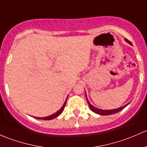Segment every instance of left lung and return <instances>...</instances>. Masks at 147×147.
<instances>
[{
    "label": "left lung",
    "instance_id": "left-lung-1",
    "mask_svg": "<svg viewBox=\"0 0 147 147\" xmlns=\"http://www.w3.org/2000/svg\"><path fill=\"white\" fill-rule=\"evenodd\" d=\"M126 42H127L128 43H129L130 45H131V42H129V40H127V39H126ZM86 98H87V97H86ZM87 101H88V105H89V107L90 108V110H92L93 112H94L95 113H97V114H99V115H113V114H115V113H118V112L121 111L122 110H123L124 108H125V107L127 106V105H129V103L127 104V105H125V106H122L121 107H119V108H117V109H114V110H100V109H98V108H96V107H95L94 106H93V105H91V104L89 102V101L87 99Z\"/></svg>",
    "mask_w": 147,
    "mask_h": 147
}]
</instances>
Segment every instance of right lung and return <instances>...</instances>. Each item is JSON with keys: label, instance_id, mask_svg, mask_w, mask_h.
Instances as JSON below:
<instances>
[{"label": "right lung", "instance_id": "1", "mask_svg": "<svg viewBox=\"0 0 147 147\" xmlns=\"http://www.w3.org/2000/svg\"><path fill=\"white\" fill-rule=\"evenodd\" d=\"M66 100H67V99H66ZM66 100L64 102V103H63V106L61 107V108L60 109V110H59V111H57V113H54V114L51 115H50V116H48V117H36V118L38 119H44V120H49V119H52L55 118V117H58V116L59 115L61 114V113L63 112V109H64L65 105H66Z\"/></svg>", "mask_w": 147, "mask_h": 147}]
</instances>
